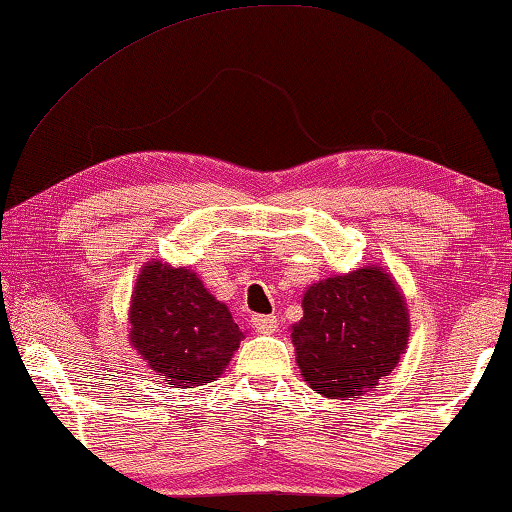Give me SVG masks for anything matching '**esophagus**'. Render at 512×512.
Listing matches in <instances>:
<instances>
[{
	"label": "esophagus",
	"mask_w": 512,
	"mask_h": 512,
	"mask_svg": "<svg viewBox=\"0 0 512 512\" xmlns=\"http://www.w3.org/2000/svg\"><path fill=\"white\" fill-rule=\"evenodd\" d=\"M250 321H253V328L257 332H275V328H278V319L269 314H255Z\"/></svg>",
	"instance_id": "obj_1"
}]
</instances>
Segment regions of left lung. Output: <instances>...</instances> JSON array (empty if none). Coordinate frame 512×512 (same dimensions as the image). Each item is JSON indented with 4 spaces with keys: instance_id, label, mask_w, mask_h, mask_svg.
I'll use <instances>...</instances> for the list:
<instances>
[{
    "instance_id": "1",
    "label": "left lung",
    "mask_w": 512,
    "mask_h": 512,
    "mask_svg": "<svg viewBox=\"0 0 512 512\" xmlns=\"http://www.w3.org/2000/svg\"><path fill=\"white\" fill-rule=\"evenodd\" d=\"M410 335L408 307L389 275L369 266L305 291L291 328L300 376L328 399H360L389 376Z\"/></svg>"
}]
</instances>
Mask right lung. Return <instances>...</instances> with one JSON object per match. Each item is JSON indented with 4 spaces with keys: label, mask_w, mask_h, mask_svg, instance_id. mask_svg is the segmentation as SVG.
<instances>
[{
    "label": "right lung",
    "mask_w": 512,
    "mask_h": 512,
    "mask_svg": "<svg viewBox=\"0 0 512 512\" xmlns=\"http://www.w3.org/2000/svg\"><path fill=\"white\" fill-rule=\"evenodd\" d=\"M129 339L168 385H202L221 376L243 332L189 269L143 266L129 307Z\"/></svg>",
    "instance_id": "right-lung-1"
}]
</instances>
